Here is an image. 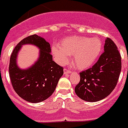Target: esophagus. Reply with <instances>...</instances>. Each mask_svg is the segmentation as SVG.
<instances>
[{
  "label": "esophagus",
  "mask_w": 128,
  "mask_h": 128,
  "mask_svg": "<svg viewBox=\"0 0 128 128\" xmlns=\"http://www.w3.org/2000/svg\"><path fill=\"white\" fill-rule=\"evenodd\" d=\"M71 72V71L70 70H67V69L64 68V73L66 74H70Z\"/></svg>",
  "instance_id": "34e87169"
}]
</instances>
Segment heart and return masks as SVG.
I'll list each match as a JSON object with an SVG mask.
<instances>
[{
	"label": "heart",
	"mask_w": 128,
	"mask_h": 128,
	"mask_svg": "<svg viewBox=\"0 0 128 128\" xmlns=\"http://www.w3.org/2000/svg\"><path fill=\"white\" fill-rule=\"evenodd\" d=\"M60 47H52V54L60 65L68 62L72 55V62L78 68L84 70L91 67L100 56L102 44L99 38L72 36L62 40Z\"/></svg>",
	"instance_id": "b5f03b06"
}]
</instances>
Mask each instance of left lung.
<instances>
[{
    "mask_svg": "<svg viewBox=\"0 0 128 128\" xmlns=\"http://www.w3.org/2000/svg\"><path fill=\"white\" fill-rule=\"evenodd\" d=\"M122 69V58L114 42L105 40L104 53L93 66L80 72V81L74 88L79 98L97 102L107 97L116 87Z\"/></svg>",
    "mask_w": 128,
    "mask_h": 128,
    "instance_id": "left-lung-1",
    "label": "left lung"
}]
</instances>
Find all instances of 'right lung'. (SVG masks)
<instances>
[{
  "instance_id": "obj_1",
  "label": "right lung",
  "mask_w": 128,
  "mask_h": 128,
  "mask_svg": "<svg viewBox=\"0 0 128 128\" xmlns=\"http://www.w3.org/2000/svg\"><path fill=\"white\" fill-rule=\"evenodd\" d=\"M33 44L40 49L37 62L27 69L16 65L18 53L24 44ZM51 47L43 38L36 34L24 38L14 48L8 66L11 84L16 92L24 100L38 103L46 100L54 92L63 74V68L53 61Z\"/></svg>"
}]
</instances>
